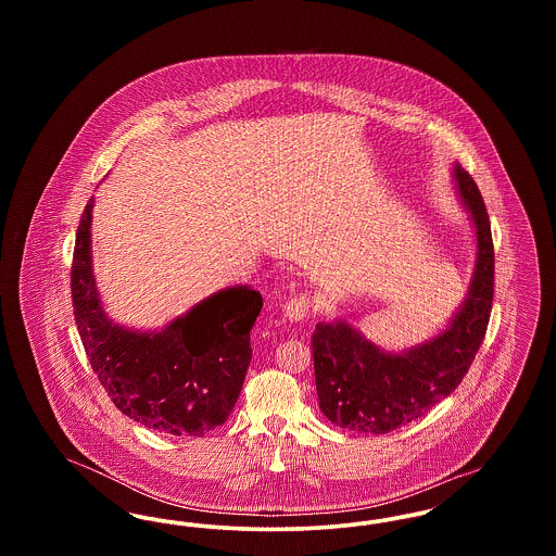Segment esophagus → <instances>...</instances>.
<instances>
[{
  "label": "esophagus",
  "instance_id": "1",
  "mask_svg": "<svg viewBox=\"0 0 556 556\" xmlns=\"http://www.w3.org/2000/svg\"><path fill=\"white\" fill-rule=\"evenodd\" d=\"M311 308H313L311 295L298 293V295H291L290 300L286 302L283 313H286V317L290 318V320H302V318L311 315Z\"/></svg>",
  "mask_w": 556,
  "mask_h": 556
}]
</instances>
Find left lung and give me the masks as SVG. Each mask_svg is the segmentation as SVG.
I'll return each instance as SVG.
<instances>
[{
    "label": "left lung",
    "mask_w": 556,
    "mask_h": 556,
    "mask_svg": "<svg viewBox=\"0 0 556 556\" xmlns=\"http://www.w3.org/2000/svg\"><path fill=\"white\" fill-rule=\"evenodd\" d=\"M454 179L476 227L477 261L469 293L448 327L402 354L379 350L344 320L315 327L318 406L338 427L375 435L390 433L424 417L469 372L492 313L494 243L473 177L454 164Z\"/></svg>",
    "instance_id": "1"
}]
</instances>
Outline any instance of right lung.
Masks as SVG:
<instances>
[{"instance_id": "right-lung-1", "label": "right lung", "mask_w": 556, "mask_h": 556, "mask_svg": "<svg viewBox=\"0 0 556 556\" xmlns=\"http://www.w3.org/2000/svg\"><path fill=\"white\" fill-rule=\"evenodd\" d=\"M89 198L80 216L71 291L80 342L114 406L132 421L168 435H204L225 424L252 361L250 329L261 291H218L162 331L141 333L106 317L91 273Z\"/></svg>"}]
</instances>
